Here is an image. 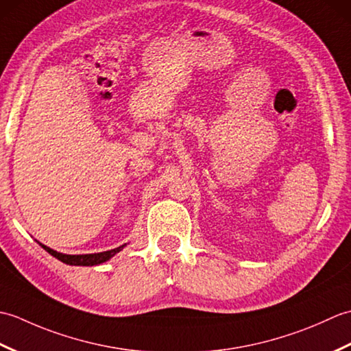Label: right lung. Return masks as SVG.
<instances>
[{
  "mask_svg": "<svg viewBox=\"0 0 351 351\" xmlns=\"http://www.w3.org/2000/svg\"><path fill=\"white\" fill-rule=\"evenodd\" d=\"M40 245L49 253V255H52L58 261H62V263L68 264V265H98V264L106 263V261H108L111 256H114L116 253H119L125 247V244H123V245H121V247H116L113 250L101 252V253H90V255H64V253L52 250V249L47 247V245H43V244H40Z\"/></svg>",
  "mask_w": 351,
  "mask_h": 351,
  "instance_id": "right-lung-1",
  "label": "right lung"
}]
</instances>
